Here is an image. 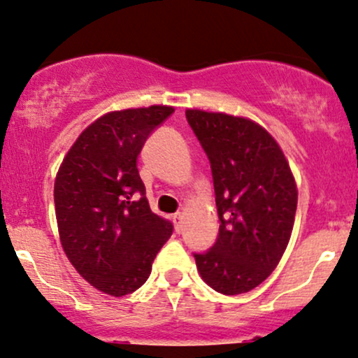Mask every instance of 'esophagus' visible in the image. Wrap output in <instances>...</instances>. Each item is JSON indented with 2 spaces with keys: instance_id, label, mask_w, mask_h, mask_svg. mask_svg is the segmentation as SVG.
<instances>
[{
  "instance_id": "34e87169",
  "label": "esophagus",
  "mask_w": 358,
  "mask_h": 358,
  "mask_svg": "<svg viewBox=\"0 0 358 358\" xmlns=\"http://www.w3.org/2000/svg\"><path fill=\"white\" fill-rule=\"evenodd\" d=\"M173 224H175V231L182 232L183 231V217L182 213H175L173 215Z\"/></svg>"
}]
</instances>
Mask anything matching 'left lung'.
Listing matches in <instances>:
<instances>
[{
    "label": "left lung",
    "instance_id": "1",
    "mask_svg": "<svg viewBox=\"0 0 358 358\" xmlns=\"http://www.w3.org/2000/svg\"><path fill=\"white\" fill-rule=\"evenodd\" d=\"M185 116L210 162L220 222L212 248L193 254L196 268L222 294L248 293L273 273L289 242L296 183L264 127L199 109Z\"/></svg>",
    "mask_w": 358,
    "mask_h": 358
}]
</instances>
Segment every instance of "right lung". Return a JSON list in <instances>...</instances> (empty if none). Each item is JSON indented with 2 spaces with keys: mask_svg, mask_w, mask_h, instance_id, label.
Returning <instances> with one entry per match:
<instances>
[{
  "mask_svg": "<svg viewBox=\"0 0 358 358\" xmlns=\"http://www.w3.org/2000/svg\"><path fill=\"white\" fill-rule=\"evenodd\" d=\"M173 108L114 110L73 143L55 180L62 248L79 274L110 296L143 286L173 224L151 212L136 159Z\"/></svg>",
  "mask_w": 358,
  "mask_h": 358,
  "instance_id": "right-lung-1",
  "label": "right lung"
}]
</instances>
